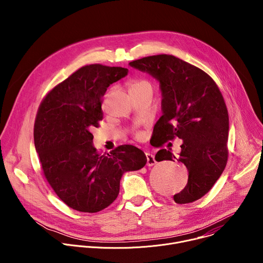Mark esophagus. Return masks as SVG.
<instances>
[{
  "instance_id": "1",
  "label": "esophagus",
  "mask_w": 263,
  "mask_h": 263,
  "mask_svg": "<svg viewBox=\"0 0 263 263\" xmlns=\"http://www.w3.org/2000/svg\"><path fill=\"white\" fill-rule=\"evenodd\" d=\"M145 157H146V165L147 166H153L154 164H156V160L154 155L149 154V153H145Z\"/></svg>"
}]
</instances>
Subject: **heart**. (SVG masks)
<instances>
[{
	"label": "heart",
	"instance_id": "obj_1",
	"mask_svg": "<svg viewBox=\"0 0 263 263\" xmlns=\"http://www.w3.org/2000/svg\"><path fill=\"white\" fill-rule=\"evenodd\" d=\"M134 91H151L152 92V84L144 79L134 80L130 85V92H134Z\"/></svg>",
	"mask_w": 263,
	"mask_h": 263
}]
</instances>
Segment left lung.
<instances>
[{
  "instance_id": "1",
  "label": "left lung",
  "mask_w": 263,
  "mask_h": 263,
  "mask_svg": "<svg viewBox=\"0 0 263 263\" xmlns=\"http://www.w3.org/2000/svg\"><path fill=\"white\" fill-rule=\"evenodd\" d=\"M159 83L162 116L154 127L159 146L174 137L182 139L178 158L166 148L157 152L156 161L176 158L189 171L184 190L174 196L186 204L206 195L227 164L229 116L214 81L202 69L172 55L144 57L129 63Z\"/></svg>"
}]
</instances>
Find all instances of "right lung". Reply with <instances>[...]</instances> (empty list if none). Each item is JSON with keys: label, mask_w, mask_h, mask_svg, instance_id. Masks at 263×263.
<instances>
[{"label": "right lung", "mask_w": 263, "mask_h": 263, "mask_svg": "<svg viewBox=\"0 0 263 263\" xmlns=\"http://www.w3.org/2000/svg\"><path fill=\"white\" fill-rule=\"evenodd\" d=\"M128 72L102 64L83 66L53 88L37 112L34 143L44 174L56 195L74 210L105 209L118 198L123 175L146 163L144 153L131 144L100 155L90 132L103 119L107 88Z\"/></svg>", "instance_id": "right-lung-1"}]
</instances>
